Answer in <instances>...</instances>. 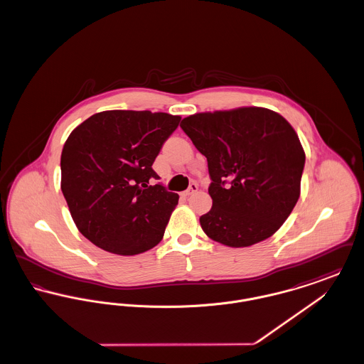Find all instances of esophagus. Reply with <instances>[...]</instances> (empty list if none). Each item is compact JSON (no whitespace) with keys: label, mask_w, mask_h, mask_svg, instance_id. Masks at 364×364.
<instances>
[{"label":"esophagus","mask_w":364,"mask_h":364,"mask_svg":"<svg viewBox=\"0 0 364 364\" xmlns=\"http://www.w3.org/2000/svg\"><path fill=\"white\" fill-rule=\"evenodd\" d=\"M198 191V184L196 183H191L188 190L184 191V196H190L192 193H195Z\"/></svg>","instance_id":"esophagus-1"}]
</instances>
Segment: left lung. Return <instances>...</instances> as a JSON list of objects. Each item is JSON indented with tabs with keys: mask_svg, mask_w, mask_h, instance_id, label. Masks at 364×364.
Returning a JSON list of instances; mask_svg holds the SVG:
<instances>
[{
	"mask_svg": "<svg viewBox=\"0 0 364 364\" xmlns=\"http://www.w3.org/2000/svg\"><path fill=\"white\" fill-rule=\"evenodd\" d=\"M180 127L208 158L213 206L199 221L208 237L239 248L274 235L297 203L306 162L292 125L250 106L196 113Z\"/></svg>",
	"mask_w": 364,
	"mask_h": 364,
	"instance_id": "8db88e82",
	"label": "left lung"
}]
</instances>
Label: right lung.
Returning <instances> with one entry per match:
<instances>
[{
	"label": "right lung",
	"instance_id": "right-lung-1",
	"mask_svg": "<svg viewBox=\"0 0 364 364\" xmlns=\"http://www.w3.org/2000/svg\"><path fill=\"white\" fill-rule=\"evenodd\" d=\"M180 116L106 110L88 117L61 153V191L79 232L117 255H136L162 240L178 195L153 164Z\"/></svg>",
	"mask_w": 364,
	"mask_h": 364
}]
</instances>
